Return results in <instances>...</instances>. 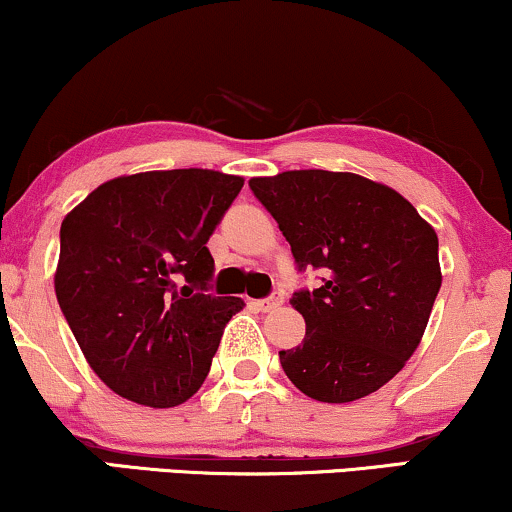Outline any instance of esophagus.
I'll use <instances>...</instances> for the list:
<instances>
[{"mask_svg":"<svg viewBox=\"0 0 512 512\" xmlns=\"http://www.w3.org/2000/svg\"><path fill=\"white\" fill-rule=\"evenodd\" d=\"M282 304H285V294L273 292L270 296H266V299L258 301V308H261V311H273V308H280Z\"/></svg>","mask_w":512,"mask_h":512,"instance_id":"34e87169","label":"esophagus"}]
</instances>
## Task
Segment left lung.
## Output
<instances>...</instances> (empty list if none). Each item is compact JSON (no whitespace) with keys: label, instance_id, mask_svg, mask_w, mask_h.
Instances as JSON below:
<instances>
[{"label":"left lung","instance_id":"left-lung-1","mask_svg":"<svg viewBox=\"0 0 512 512\" xmlns=\"http://www.w3.org/2000/svg\"><path fill=\"white\" fill-rule=\"evenodd\" d=\"M299 270L323 285L294 292L304 342L280 351L299 391L349 403L384 387L418 349L441 287L439 239L396 189L356 173L287 170L251 178Z\"/></svg>","mask_w":512,"mask_h":512}]
</instances>
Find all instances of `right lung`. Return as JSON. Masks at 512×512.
I'll list each match as a JSON object with an SVG mask.
<instances>
[{
    "label": "right lung",
    "mask_w": 512,
    "mask_h": 512,
    "mask_svg": "<svg viewBox=\"0 0 512 512\" xmlns=\"http://www.w3.org/2000/svg\"><path fill=\"white\" fill-rule=\"evenodd\" d=\"M239 175L178 168L99 185L63 218L56 299L90 368L149 408L204 384L244 301L208 294V237L242 189Z\"/></svg>",
    "instance_id": "right-lung-1"
}]
</instances>
